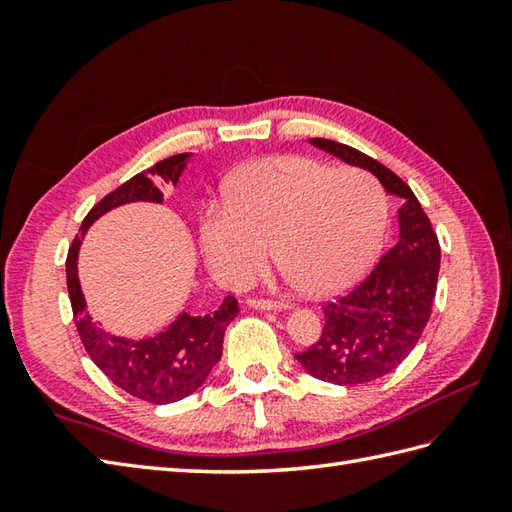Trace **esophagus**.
Wrapping results in <instances>:
<instances>
[{
    "mask_svg": "<svg viewBox=\"0 0 512 512\" xmlns=\"http://www.w3.org/2000/svg\"><path fill=\"white\" fill-rule=\"evenodd\" d=\"M248 308L255 310H288V303H279V301H270V299H246Z\"/></svg>",
    "mask_w": 512,
    "mask_h": 512,
    "instance_id": "esophagus-1",
    "label": "esophagus"
}]
</instances>
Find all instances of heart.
I'll return each instance as SVG.
<instances>
[{"mask_svg":"<svg viewBox=\"0 0 512 512\" xmlns=\"http://www.w3.org/2000/svg\"><path fill=\"white\" fill-rule=\"evenodd\" d=\"M389 202L361 169L306 156L255 160L228 180L226 202H209L200 242L211 273L233 288L264 273L270 244L288 277L330 297L365 275L387 231Z\"/></svg>","mask_w":512,"mask_h":512,"instance_id":"obj_1","label":"heart"}]
</instances>
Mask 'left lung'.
<instances>
[{
	"label": "left lung",
	"mask_w": 512,
	"mask_h": 512,
	"mask_svg": "<svg viewBox=\"0 0 512 512\" xmlns=\"http://www.w3.org/2000/svg\"><path fill=\"white\" fill-rule=\"evenodd\" d=\"M310 143L374 173L387 193L405 200L398 209L396 246L352 292L323 306L319 341L295 354L308 374L325 383H372L405 361L427 328L440 273L438 235L416 195L394 171L336 140L310 138Z\"/></svg>",
	"instance_id": "1"
}]
</instances>
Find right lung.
<instances>
[{
  "label": "right lung",
  "mask_w": 512,
  "mask_h": 512,
  "mask_svg": "<svg viewBox=\"0 0 512 512\" xmlns=\"http://www.w3.org/2000/svg\"><path fill=\"white\" fill-rule=\"evenodd\" d=\"M191 156L193 154L169 156L156 162L151 169L136 173L116 191L107 193L85 215L81 237H74L68 259H65L70 303L85 352L116 387L134 398L154 402V405L182 400L204 385L211 369L222 358L228 323L239 314L237 299L228 295L220 308L211 314H202V317L180 312L165 330L147 336V339H125V336H116L99 328L88 314L79 284V248L88 228L112 209L129 202L162 204L160 187L162 184H178Z\"/></svg>",
  "instance_id": "add662e5"
}]
</instances>
